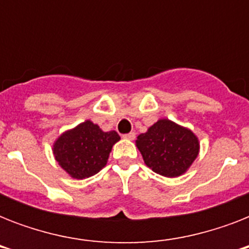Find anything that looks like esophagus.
I'll return each mask as SVG.
<instances>
[{
	"mask_svg": "<svg viewBox=\"0 0 249 249\" xmlns=\"http://www.w3.org/2000/svg\"><path fill=\"white\" fill-rule=\"evenodd\" d=\"M124 138H126V140H134V138H136V133L134 132H130V133H128V134H124Z\"/></svg>",
	"mask_w": 249,
	"mask_h": 249,
	"instance_id": "34e87169",
	"label": "esophagus"
}]
</instances>
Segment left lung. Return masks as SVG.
I'll return each mask as SVG.
<instances>
[{
	"mask_svg": "<svg viewBox=\"0 0 249 249\" xmlns=\"http://www.w3.org/2000/svg\"><path fill=\"white\" fill-rule=\"evenodd\" d=\"M136 142L146 165L165 177L185 173L199 152V142L194 133L166 119L140 134Z\"/></svg>",
	"mask_w": 249,
	"mask_h": 249,
	"instance_id": "1",
	"label": "left lung"
}]
</instances>
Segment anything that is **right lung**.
<instances>
[{
  "label": "right lung",
  "mask_w": 249,
  "mask_h": 249,
  "mask_svg": "<svg viewBox=\"0 0 249 249\" xmlns=\"http://www.w3.org/2000/svg\"><path fill=\"white\" fill-rule=\"evenodd\" d=\"M119 140L115 130L102 132L88 120L58 138L54 155L70 176L83 179L98 173L107 164L111 148Z\"/></svg>",
  "instance_id": "add662e5"
}]
</instances>
